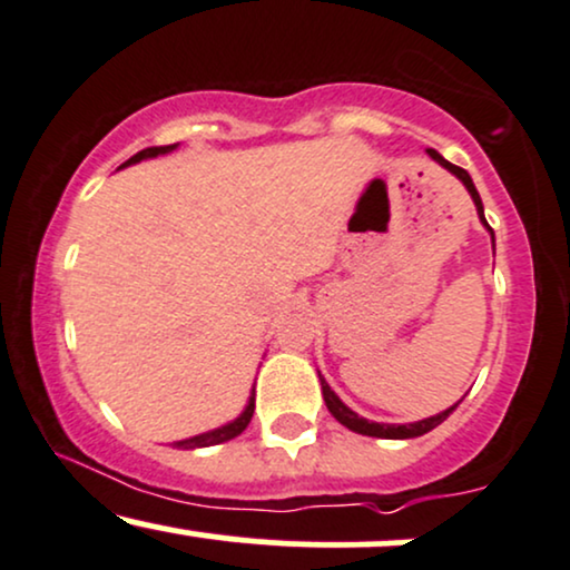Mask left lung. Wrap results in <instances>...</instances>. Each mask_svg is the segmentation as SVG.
Returning a JSON list of instances; mask_svg holds the SVG:
<instances>
[{
	"label": "left lung",
	"mask_w": 570,
	"mask_h": 570,
	"mask_svg": "<svg viewBox=\"0 0 570 570\" xmlns=\"http://www.w3.org/2000/svg\"><path fill=\"white\" fill-rule=\"evenodd\" d=\"M430 151V157L434 159V163H440L445 167V170H451L453 176H456L461 184L466 186V191L472 194V199H474V207H478V213H480V220H483V224L488 226V220H485V216H483V199H480V194H478V189H474V184H472V178H470V173L464 170V167H459V165H451L448 163L445 157H440L438 151L434 149H426ZM488 232H491V237H493V229L491 226H488ZM320 384H323V397H325V405H327V411L333 413V416H336L341 424L346 426V430H352V432H357V434H367V438H384V440H407V438H421V434H426V432H432L434 426H440L443 424V421L451 416L453 411H456V405L453 407H448V411H443V413H438V416H432V419H424V421H416V424H376V421H367V419H360L357 413L354 411H350V407H346L344 403H341V400L336 397V392L331 390V386H327V381L320 376Z\"/></svg>",
	"instance_id": "left-lung-1"
}]
</instances>
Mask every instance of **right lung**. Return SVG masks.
Returning <instances> with one entry per match:
<instances>
[{"instance_id":"1","label":"right lung","mask_w":570,"mask_h":570,"mask_svg":"<svg viewBox=\"0 0 570 570\" xmlns=\"http://www.w3.org/2000/svg\"><path fill=\"white\" fill-rule=\"evenodd\" d=\"M173 149H176V144H170V146H149V149H144V151H138V154H132V157L127 159L125 165L140 163V159H146V157H157V154H167V151H173ZM253 411H256V394H253L250 403H247V407H245V413H243V416H239L237 421H232V424L220 426V430H213V432L197 434V438H189V440H180V443H176V445H178V448H186V451H189V448H207V445L226 443V440L237 438V434H243V432L247 430V424H250V419H253Z\"/></svg>"}]
</instances>
